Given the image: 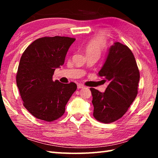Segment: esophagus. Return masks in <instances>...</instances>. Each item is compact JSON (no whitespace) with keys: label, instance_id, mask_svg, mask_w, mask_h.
Returning a JSON list of instances; mask_svg holds the SVG:
<instances>
[{"label":"esophagus","instance_id":"34e87169","mask_svg":"<svg viewBox=\"0 0 158 158\" xmlns=\"http://www.w3.org/2000/svg\"><path fill=\"white\" fill-rule=\"evenodd\" d=\"M84 87H85L84 85H83L81 84H79L78 85H77V88H78L79 89H83V88H84Z\"/></svg>","mask_w":158,"mask_h":158}]
</instances>
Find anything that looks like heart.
<instances>
[{
	"label": "heart",
	"instance_id": "heart-1",
	"mask_svg": "<svg viewBox=\"0 0 158 158\" xmlns=\"http://www.w3.org/2000/svg\"><path fill=\"white\" fill-rule=\"evenodd\" d=\"M106 44V39L102 33H98L90 40L86 45V53H94L100 55L105 49Z\"/></svg>",
	"mask_w": 158,
	"mask_h": 158
}]
</instances>
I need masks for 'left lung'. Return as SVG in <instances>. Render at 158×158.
<instances>
[{
    "label": "left lung",
    "instance_id": "1",
    "mask_svg": "<svg viewBox=\"0 0 158 158\" xmlns=\"http://www.w3.org/2000/svg\"><path fill=\"white\" fill-rule=\"evenodd\" d=\"M98 76L104 77L109 85L105 93L90 89L93 116L98 121L110 123L126 113L138 93L140 74L132 51L126 45L115 42L109 49Z\"/></svg>",
    "mask_w": 158,
    "mask_h": 158
}]
</instances>
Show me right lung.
<instances>
[{
    "label": "right lung",
    "instance_id": "add662e5",
    "mask_svg": "<svg viewBox=\"0 0 158 158\" xmlns=\"http://www.w3.org/2000/svg\"><path fill=\"white\" fill-rule=\"evenodd\" d=\"M74 41L69 37H41L32 42L21 56L17 85L23 106L37 118L47 122L59 118L77 90L75 83L63 84L52 79Z\"/></svg>",
    "mask_w": 158,
    "mask_h": 158
}]
</instances>
